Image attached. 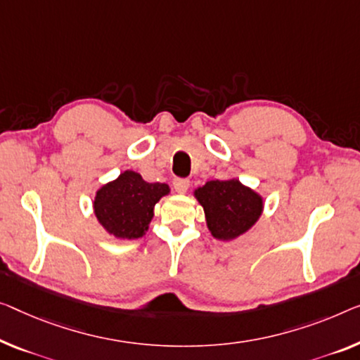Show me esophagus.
<instances>
[{"instance_id":"esophagus-1","label":"esophagus","mask_w":360,"mask_h":360,"mask_svg":"<svg viewBox=\"0 0 360 360\" xmlns=\"http://www.w3.org/2000/svg\"><path fill=\"white\" fill-rule=\"evenodd\" d=\"M173 187L176 192H179V194H186L187 189L191 187V181L186 179V178H174L173 179Z\"/></svg>"}]
</instances>
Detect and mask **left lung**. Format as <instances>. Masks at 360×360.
Returning a JSON list of instances; mask_svg holds the SVG:
<instances>
[{
	"label": "left lung",
	"instance_id": "obj_1",
	"mask_svg": "<svg viewBox=\"0 0 360 360\" xmlns=\"http://www.w3.org/2000/svg\"><path fill=\"white\" fill-rule=\"evenodd\" d=\"M213 238L229 240L252 228L264 208L262 197L238 179L208 181L195 191Z\"/></svg>",
	"mask_w": 360,
	"mask_h": 360
}]
</instances>
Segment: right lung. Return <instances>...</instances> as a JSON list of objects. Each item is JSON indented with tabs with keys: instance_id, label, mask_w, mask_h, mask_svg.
I'll use <instances>...</instances> for the list:
<instances>
[{
	"instance_id": "add662e5",
	"label": "right lung",
	"mask_w": 360,
	"mask_h": 360,
	"mask_svg": "<svg viewBox=\"0 0 360 360\" xmlns=\"http://www.w3.org/2000/svg\"><path fill=\"white\" fill-rule=\"evenodd\" d=\"M169 192L162 182H147L134 171H124L120 178L96 192L94 208L106 231L121 239L142 238L153 218V208Z\"/></svg>"
}]
</instances>
